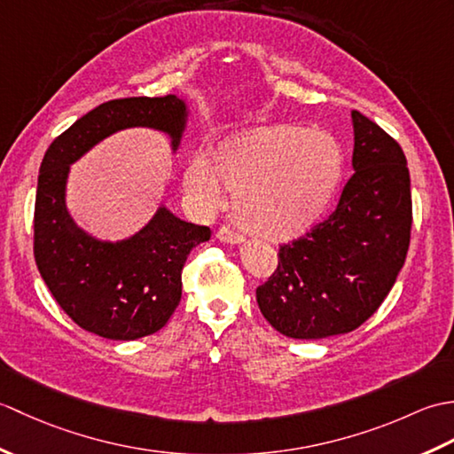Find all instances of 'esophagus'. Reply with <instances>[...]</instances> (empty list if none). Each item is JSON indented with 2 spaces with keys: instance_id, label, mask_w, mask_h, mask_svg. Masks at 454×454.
Masks as SVG:
<instances>
[{
  "instance_id": "obj_1",
  "label": "esophagus",
  "mask_w": 454,
  "mask_h": 454,
  "mask_svg": "<svg viewBox=\"0 0 454 454\" xmlns=\"http://www.w3.org/2000/svg\"><path fill=\"white\" fill-rule=\"evenodd\" d=\"M216 238L220 239V242H228V244H242L244 242V236L236 232V230L230 226H220L216 230Z\"/></svg>"
}]
</instances>
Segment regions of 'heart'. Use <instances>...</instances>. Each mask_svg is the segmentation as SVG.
Returning a JSON list of instances; mask_svg holds the SVG:
<instances>
[{
    "label": "heart",
    "instance_id": "1",
    "mask_svg": "<svg viewBox=\"0 0 454 454\" xmlns=\"http://www.w3.org/2000/svg\"><path fill=\"white\" fill-rule=\"evenodd\" d=\"M341 171V150L330 134L277 124L222 142L212 163L197 156L185 185L207 208L222 205L226 185L238 192L239 222L278 239L304 232L322 216Z\"/></svg>",
    "mask_w": 454,
    "mask_h": 454
}]
</instances>
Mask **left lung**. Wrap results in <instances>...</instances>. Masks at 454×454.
I'll list each match as a JSON object with an SVG mask.
<instances>
[{"label":"left lung","instance_id":"obj_1","mask_svg":"<svg viewBox=\"0 0 454 454\" xmlns=\"http://www.w3.org/2000/svg\"><path fill=\"white\" fill-rule=\"evenodd\" d=\"M353 169L325 220L278 247L273 275L257 286L259 310L294 340L349 333L379 310L410 247L411 191L400 144L359 111Z\"/></svg>","mask_w":454,"mask_h":454}]
</instances>
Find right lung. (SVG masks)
<instances>
[{"label": "right lung", "mask_w": 454, "mask_h": 454, "mask_svg": "<svg viewBox=\"0 0 454 454\" xmlns=\"http://www.w3.org/2000/svg\"><path fill=\"white\" fill-rule=\"evenodd\" d=\"M129 127L168 132L177 148L185 103L166 98H127L99 105L48 146L35 200L33 252L38 273L62 310L85 332L130 341L156 333L181 301V271L192 247L210 238L160 208L137 236L98 242L74 224L64 191L70 163L109 134Z\"/></svg>", "instance_id": "obj_1"}]
</instances>
